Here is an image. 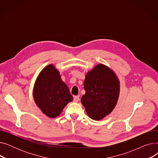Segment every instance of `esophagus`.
Returning <instances> with one entry per match:
<instances>
[{"label":"esophagus","mask_w":158,"mask_h":158,"mask_svg":"<svg viewBox=\"0 0 158 158\" xmlns=\"http://www.w3.org/2000/svg\"><path fill=\"white\" fill-rule=\"evenodd\" d=\"M79 101V96H74L73 97V101L75 102H77Z\"/></svg>","instance_id":"34e87169"}]
</instances>
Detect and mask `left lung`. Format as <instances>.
Masks as SVG:
<instances>
[{
	"label": "left lung",
	"mask_w": 158,
	"mask_h": 158,
	"mask_svg": "<svg viewBox=\"0 0 158 158\" xmlns=\"http://www.w3.org/2000/svg\"><path fill=\"white\" fill-rule=\"evenodd\" d=\"M86 93L81 103L89 117L99 120L110 114L117 104L120 95V81L115 72L108 66L99 63L85 76Z\"/></svg>",
	"instance_id": "left-lung-1"
}]
</instances>
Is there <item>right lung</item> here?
Instances as JSON below:
<instances>
[{
  "instance_id": "right-lung-1",
  "label": "right lung",
  "mask_w": 158,
  "mask_h": 158,
  "mask_svg": "<svg viewBox=\"0 0 158 158\" xmlns=\"http://www.w3.org/2000/svg\"><path fill=\"white\" fill-rule=\"evenodd\" d=\"M32 96L39 109L51 118L58 117L64 107L73 101L69 87L53 64L46 66L38 74Z\"/></svg>"
}]
</instances>
